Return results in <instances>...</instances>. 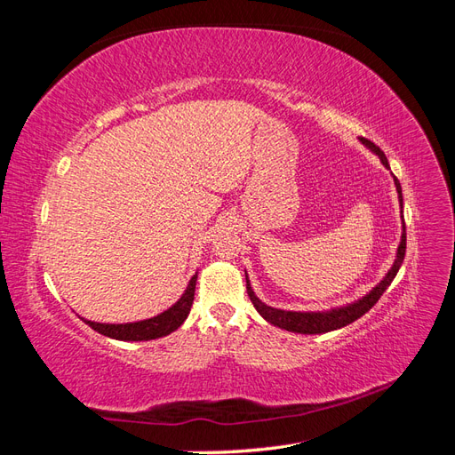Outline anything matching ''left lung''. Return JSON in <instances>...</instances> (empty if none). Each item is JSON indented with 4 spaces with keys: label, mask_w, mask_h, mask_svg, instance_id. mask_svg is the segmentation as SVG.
<instances>
[{
    "label": "left lung",
    "mask_w": 455,
    "mask_h": 455,
    "mask_svg": "<svg viewBox=\"0 0 455 455\" xmlns=\"http://www.w3.org/2000/svg\"><path fill=\"white\" fill-rule=\"evenodd\" d=\"M361 142L364 146H368L371 151H374V154L381 159L385 167L389 169V161H387V157H385L383 151L379 149V146H376L374 142H370L366 139H361ZM395 186H396L398 197H401V206H403V189H401V182H398L396 176H395ZM404 254H406V231H403V241H401V246H398L396 259H395L391 271L387 273V277H385L374 288V291L366 294L363 299L355 301V304H351L347 307L332 309L328 313H298V311H283V309L269 307V306L264 304V301H259L256 298L249 279H246V292H249V298L254 304L256 311L261 316H264L266 321H269L271 324L284 328V330H291V332H298V334H323V332H330V330H336V328H341L346 324H351L353 321L359 319V316H363L366 311L374 307L378 304V299L383 296V292L387 291V286L396 277V273H398V269H401L403 261H404Z\"/></svg>",
    "instance_id": "left-lung-1"
}]
</instances>
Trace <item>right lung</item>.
I'll use <instances>...</instances> for the list:
<instances>
[{"mask_svg":"<svg viewBox=\"0 0 455 455\" xmlns=\"http://www.w3.org/2000/svg\"><path fill=\"white\" fill-rule=\"evenodd\" d=\"M196 281L197 275L191 277L186 292L182 294V298L176 301L172 307H169L167 311H163L161 315L154 316V319H146L140 323H127V324H102V323H92V321H85L92 330L96 332L114 338V339H121V341H148V339H156V338H163L180 326L186 316L191 309V304H194V296H196Z\"/></svg>","mask_w":455,"mask_h":455,"instance_id":"right-lung-1","label":"right lung"}]
</instances>
